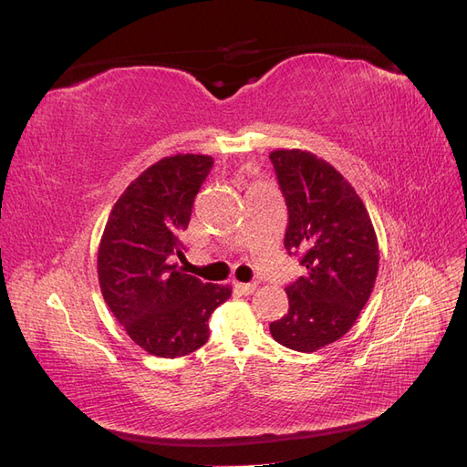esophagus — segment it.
I'll return each instance as SVG.
<instances>
[{
	"instance_id": "obj_1",
	"label": "esophagus",
	"mask_w": 467,
	"mask_h": 467,
	"mask_svg": "<svg viewBox=\"0 0 467 467\" xmlns=\"http://www.w3.org/2000/svg\"><path fill=\"white\" fill-rule=\"evenodd\" d=\"M234 288H235L239 294L249 296V294H253V292L257 290V285H255V282H234Z\"/></svg>"
}]
</instances>
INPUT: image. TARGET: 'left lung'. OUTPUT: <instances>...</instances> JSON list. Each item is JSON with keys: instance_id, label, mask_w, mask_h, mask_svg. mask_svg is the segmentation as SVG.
I'll list each match as a JSON object with an SVG mask.
<instances>
[{"instance_id": "obj_1", "label": "left lung", "mask_w": 467, "mask_h": 467, "mask_svg": "<svg viewBox=\"0 0 467 467\" xmlns=\"http://www.w3.org/2000/svg\"><path fill=\"white\" fill-rule=\"evenodd\" d=\"M288 208L285 247L306 276L286 288L288 314L271 323L282 347L314 352L341 338L368 302L379 251L372 220L350 182L312 151L271 153Z\"/></svg>"}]
</instances>
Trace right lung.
Masks as SVG:
<instances>
[{"label":"right lung","mask_w":467,"mask_h":467,"mask_svg":"<svg viewBox=\"0 0 467 467\" xmlns=\"http://www.w3.org/2000/svg\"><path fill=\"white\" fill-rule=\"evenodd\" d=\"M210 155L177 153L150 165L112 206L97 253L103 298L132 341L153 357L175 358L208 341V317L232 296L179 271L181 234L208 177Z\"/></svg>","instance_id":"1"}]
</instances>
